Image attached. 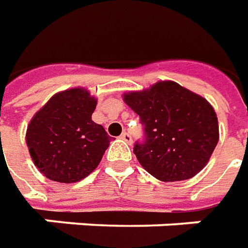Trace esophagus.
<instances>
[{
    "label": "esophagus",
    "mask_w": 248,
    "mask_h": 248,
    "mask_svg": "<svg viewBox=\"0 0 248 248\" xmlns=\"http://www.w3.org/2000/svg\"><path fill=\"white\" fill-rule=\"evenodd\" d=\"M121 139H122L124 141H126L127 144H132V136H130L129 133H126V132L122 133V134H121Z\"/></svg>",
    "instance_id": "34e87169"
}]
</instances>
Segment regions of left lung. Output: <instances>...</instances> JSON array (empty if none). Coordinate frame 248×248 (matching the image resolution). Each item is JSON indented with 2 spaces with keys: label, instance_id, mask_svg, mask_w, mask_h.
<instances>
[{
  "label": "left lung",
  "instance_id": "8db88e82",
  "mask_svg": "<svg viewBox=\"0 0 248 248\" xmlns=\"http://www.w3.org/2000/svg\"><path fill=\"white\" fill-rule=\"evenodd\" d=\"M122 97L144 124L145 141L134 145V155L151 175L165 183L183 181L207 165L219 130L206 98L174 81H159Z\"/></svg>",
  "mask_w": 248,
  "mask_h": 248
}]
</instances>
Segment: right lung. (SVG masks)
<instances>
[{
	"mask_svg": "<svg viewBox=\"0 0 248 248\" xmlns=\"http://www.w3.org/2000/svg\"><path fill=\"white\" fill-rule=\"evenodd\" d=\"M97 98L85 88L53 94L31 118L26 132L30 156L49 180L73 184L98 166L109 136L92 121Z\"/></svg>",
	"mask_w": 248,
	"mask_h": 248,
	"instance_id": "right-lung-1",
	"label": "right lung"
}]
</instances>
